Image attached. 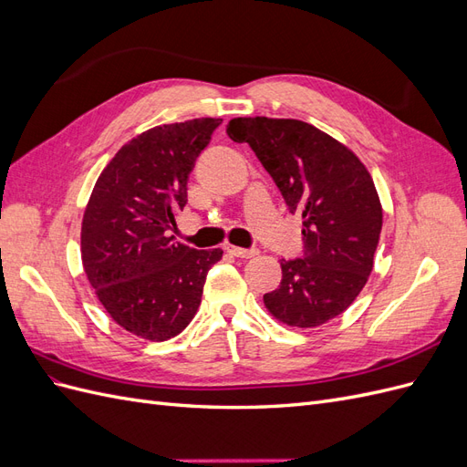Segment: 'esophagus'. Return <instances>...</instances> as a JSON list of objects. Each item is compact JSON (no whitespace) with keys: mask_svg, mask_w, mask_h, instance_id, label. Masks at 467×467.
I'll return each mask as SVG.
<instances>
[{"mask_svg":"<svg viewBox=\"0 0 467 467\" xmlns=\"http://www.w3.org/2000/svg\"><path fill=\"white\" fill-rule=\"evenodd\" d=\"M228 253L230 255H234V257H242V259H251V257H255L257 253H259V249L257 247H251V249H244V247H234V245H230L228 247Z\"/></svg>","mask_w":467,"mask_h":467,"instance_id":"esophagus-1","label":"esophagus"}]
</instances>
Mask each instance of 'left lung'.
<instances>
[{
	"label": "left lung",
	"mask_w": 467,
	"mask_h": 467,
	"mask_svg": "<svg viewBox=\"0 0 467 467\" xmlns=\"http://www.w3.org/2000/svg\"><path fill=\"white\" fill-rule=\"evenodd\" d=\"M292 214L302 216L304 253L282 259L280 286L265 306L290 327H317L357 300L374 266L381 204L368 169L347 146L294 119H232Z\"/></svg>",
	"instance_id": "left-lung-1"
}]
</instances>
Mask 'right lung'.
<instances>
[{"instance_id":"1","label":"right lung","mask_w":467,"mask_h":467,"mask_svg":"<svg viewBox=\"0 0 467 467\" xmlns=\"http://www.w3.org/2000/svg\"><path fill=\"white\" fill-rule=\"evenodd\" d=\"M222 119L161 124L132 138L99 175L81 222V261L99 302L148 341L179 335L222 249L173 242L187 181Z\"/></svg>"}]
</instances>
